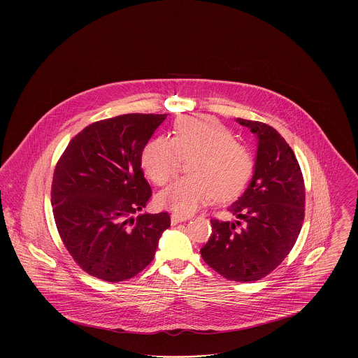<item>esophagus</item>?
I'll return each instance as SVG.
<instances>
[{"label":"esophagus","mask_w":358,"mask_h":358,"mask_svg":"<svg viewBox=\"0 0 358 358\" xmlns=\"http://www.w3.org/2000/svg\"><path fill=\"white\" fill-rule=\"evenodd\" d=\"M189 217L187 216H182V215H178V213H171V220L173 225L178 224V222H185Z\"/></svg>","instance_id":"obj_1"}]
</instances>
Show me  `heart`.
I'll list each match as a JSON object with an SVG mask.
<instances>
[{
  "instance_id": "obj_1",
  "label": "heart",
  "mask_w": 358,
  "mask_h": 358,
  "mask_svg": "<svg viewBox=\"0 0 358 358\" xmlns=\"http://www.w3.org/2000/svg\"><path fill=\"white\" fill-rule=\"evenodd\" d=\"M192 159L185 177L159 193L164 208L189 215L216 197L229 200L247 187L252 171L251 150L234 139L220 120L206 115L185 117L174 124V136H155L143 148L141 164L154 184L164 187L181 171L184 159Z\"/></svg>"
}]
</instances>
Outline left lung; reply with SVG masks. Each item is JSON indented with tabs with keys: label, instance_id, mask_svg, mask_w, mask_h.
<instances>
[{
	"label": "left lung",
	"instance_id": "1",
	"mask_svg": "<svg viewBox=\"0 0 358 358\" xmlns=\"http://www.w3.org/2000/svg\"><path fill=\"white\" fill-rule=\"evenodd\" d=\"M257 136L255 173L228 210L236 222L212 219L200 250L205 263L235 282L259 280L285 260L305 219V181L289 143L273 127L238 118Z\"/></svg>",
	"mask_w": 358,
	"mask_h": 358
}]
</instances>
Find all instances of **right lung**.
I'll return each mask as SVG.
<instances>
[{
  "label": "right lung",
  "mask_w": 358,
  "mask_h": 358,
  "mask_svg": "<svg viewBox=\"0 0 358 358\" xmlns=\"http://www.w3.org/2000/svg\"><path fill=\"white\" fill-rule=\"evenodd\" d=\"M166 114H126L88 124L73 136L53 171L57 232L78 266L104 282L145 270L171 227L168 212L143 213L152 187L142 150Z\"/></svg>",
  "instance_id": "right-lung-1"
}]
</instances>
